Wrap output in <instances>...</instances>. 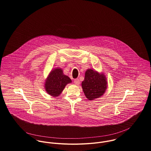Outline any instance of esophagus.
<instances>
[{
    "mask_svg": "<svg viewBox=\"0 0 151 151\" xmlns=\"http://www.w3.org/2000/svg\"><path fill=\"white\" fill-rule=\"evenodd\" d=\"M74 83H75V84H76L77 86H79L81 83H80V81L79 79H75L74 81Z\"/></svg>",
    "mask_w": 151,
    "mask_h": 151,
    "instance_id": "34e87169",
    "label": "esophagus"
}]
</instances>
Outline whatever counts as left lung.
Instances as JSON below:
<instances>
[{"mask_svg":"<svg viewBox=\"0 0 151 151\" xmlns=\"http://www.w3.org/2000/svg\"><path fill=\"white\" fill-rule=\"evenodd\" d=\"M107 80L103 72L88 69L85 72L81 87L86 98L91 101L101 97L107 88Z\"/></svg>","mask_w":151,"mask_h":151,"instance_id":"1","label":"left lung"}]
</instances>
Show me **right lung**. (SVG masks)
<instances>
[{"label": "right lung", "mask_w": 151, "mask_h": 151, "mask_svg": "<svg viewBox=\"0 0 151 151\" xmlns=\"http://www.w3.org/2000/svg\"><path fill=\"white\" fill-rule=\"evenodd\" d=\"M72 83L70 78L64 75L60 68H56L52 70L45 80L44 88L49 95L52 96H58L66 85Z\"/></svg>", "instance_id": "right-lung-1"}]
</instances>
